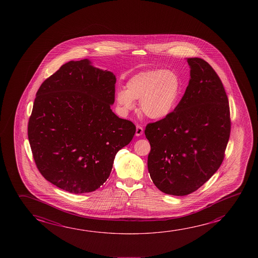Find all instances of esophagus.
<instances>
[{"label":"esophagus","mask_w":258,"mask_h":258,"mask_svg":"<svg viewBox=\"0 0 258 258\" xmlns=\"http://www.w3.org/2000/svg\"><path fill=\"white\" fill-rule=\"evenodd\" d=\"M143 131V127L140 126V125H137V127H136V136L137 137H140V136L142 135Z\"/></svg>","instance_id":"34e87169"}]
</instances>
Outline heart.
Returning <instances> with one entry per match:
<instances>
[{
    "label": "heart",
    "mask_w": 258,
    "mask_h": 258,
    "mask_svg": "<svg viewBox=\"0 0 258 258\" xmlns=\"http://www.w3.org/2000/svg\"><path fill=\"white\" fill-rule=\"evenodd\" d=\"M181 81L173 70L151 69L132 76L126 84V90H119L116 100L126 111L134 110L136 100H140V109L146 117L163 119L168 117L177 104Z\"/></svg>",
    "instance_id": "b5f03b06"
}]
</instances>
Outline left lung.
Instances as JSON below:
<instances>
[{
    "label": "left lung",
    "mask_w": 258,
    "mask_h": 258,
    "mask_svg": "<svg viewBox=\"0 0 258 258\" xmlns=\"http://www.w3.org/2000/svg\"><path fill=\"white\" fill-rule=\"evenodd\" d=\"M190 81L165 118L145 130L151 150L148 167L154 184L166 195H190L220 168L230 135L228 96L219 76L202 58H187Z\"/></svg>",
    "instance_id": "8db88e82"
}]
</instances>
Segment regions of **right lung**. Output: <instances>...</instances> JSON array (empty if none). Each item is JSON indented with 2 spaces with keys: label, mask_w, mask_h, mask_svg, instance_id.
I'll use <instances>...</instances> for the list:
<instances>
[{
  "label": "right lung",
  "mask_w": 258,
  "mask_h": 258,
  "mask_svg": "<svg viewBox=\"0 0 258 258\" xmlns=\"http://www.w3.org/2000/svg\"><path fill=\"white\" fill-rule=\"evenodd\" d=\"M91 61H70L37 92L28 137L38 171L72 194L97 190L110 176L115 156L135 135L133 123L118 118L116 77Z\"/></svg>",
  "instance_id": "obj_1"
}]
</instances>
